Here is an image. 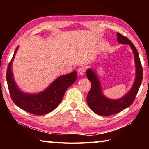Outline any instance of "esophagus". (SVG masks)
<instances>
[{"label": "esophagus", "instance_id": "1", "mask_svg": "<svg viewBox=\"0 0 149 149\" xmlns=\"http://www.w3.org/2000/svg\"><path fill=\"white\" fill-rule=\"evenodd\" d=\"M85 72H86V68L85 67H80L79 69H78V72L81 75H84Z\"/></svg>", "mask_w": 149, "mask_h": 149}]
</instances>
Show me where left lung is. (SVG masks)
Segmentation results:
<instances>
[{
	"label": "left lung",
	"mask_w": 149,
	"mask_h": 149,
	"mask_svg": "<svg viewBox=\"0 0 149 149\" xmlns=\"http://www.w3.org/2000/svg\"><path fill=\"white\" fill-rule=\"evenodd\" d=\"M117 37L118 42L129 45L134 53L136 65V78L134 84L130 91L120 99H108L102 95L100 83L95 73L91 69L87 71V78L91 84V87L87 97V104L91 109L96 114L105 116L117 114L132 104L143 79V67L135 45L129 39L119 33H117Z\"/></svg>",
	"instance_id": "1"
}]
</instances>
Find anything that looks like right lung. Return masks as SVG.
Returning a JSON list of instances; mask_svg holds the SVG:
<instances>
[{
    "mask_svg": "<svg viewBox=\"0 0 149 149\" xmlns=\"http://www.w3.org/2000/svg\"><path fill=\"white\" fill-rule=\"evenodd\" d=\"M15 50L6 71V80L11 99L17 107L34 115H43L52 112L61 102L64 93L70 85L75 81L77 72L62 75L54 81L46 90L39 94L29 95L22 92L12 77V62L16 54Z\"/></svg>",
    "mask_w": 149,
    "mask_h": 149,
    "instance_id": "add662e5",
    "label": "right lung"
}]
</instances>
